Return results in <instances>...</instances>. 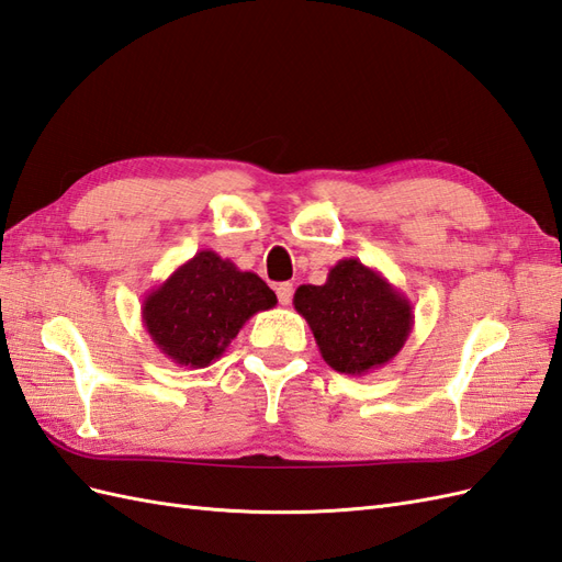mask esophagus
<instances>
[{"label":"esophagus","mask_w":562,"mask_h":562,"mask_svg":"<svg viewBox=\"0 0 562 562\" xmlns=\"http://www.w3.org/2000/svg\"><path fill=\"white\" fill-rule=\"evenodd\" d=\"M276 292H278V299H280V304L282 306H286L292 301V294H294V286L290 284V282H282V284H278L276 286Z\"/></svg>","instance_id":"34e87169"}]
</instances>
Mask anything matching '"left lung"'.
Listing matches in <instances>:
<instances>
[{
    "mask_svg": "<svg viewBox=\"0 0 562 562\" xmlns=\"http://www.w3.org/2000/svg\"><path fill=\"white\" fill-rule=\"evenodd\" d=\"M294 308L304 315L325 363L344 375H368L404 349L413 304L380 270L341 258L325 284H301Z\"/></svg>",
    "mask_w": 562,
    "mask_h": 562,
    "instance_id": "1",
    "label": "left lung"
}]
</instances>
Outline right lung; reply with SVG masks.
Returning a JSON list of instances; mask_svg holds the SVG:
<instances>
[{
    "label": "right lung",
    "mask_w": 562,
    "mask_h": 562,
    "mask_svg": "<svg viewBox=\"0 0 562 562\" xmlns=\"http://www.w3.org/2000/svg\"><path fill=\"white\" fill-rule=\"evenodd\" d=\"M278 304L276 292L215 251H196L142 301V323L176 366L206 368L221 358L254 313Z\"/></svg>",
    "instance_id": "obj_1"
}]
</instances>
